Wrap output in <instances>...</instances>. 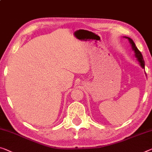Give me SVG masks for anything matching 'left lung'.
Returning <instances> with one entry per match:
<instances>
[{"label":"left lung","mask_w":152,"mask_h":152,"mask_svg":"<svg viewBox=\"0 0 152 152\" xmlns=\"http://www.w3.org/2000/svg\"><path fill=\"white\" fill-rule=\"evenodd\" d=\"M125 37L126 39H128L129 42H130V44L131 45V48H132V50L134 52V56L135 57L137 58V59L138 61H139L140 65H141L142 68L145 69V61H144V59H143V57H142V55L141 52H140L138 48L136 46V45L134 44V42H133V40L131 39V38L128 37Z\"/></svg>","instance_id":"obj_1"}]
</instances>
